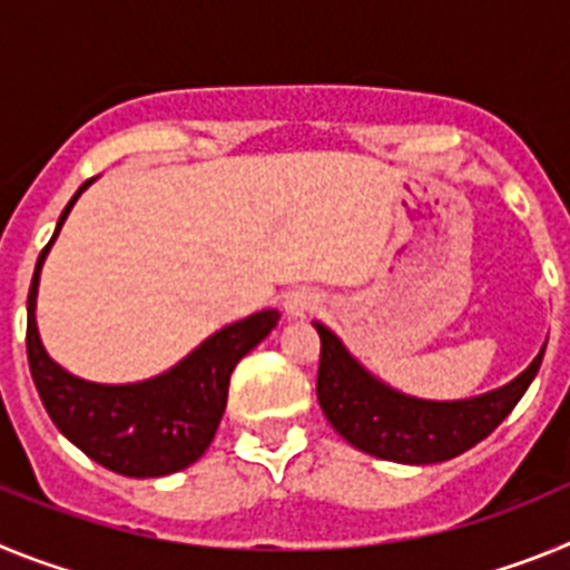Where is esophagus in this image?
I'll return each mask as SVG.
<instances>
[{
  "instance_id": "1",
  "label": "esophagus",
  "mask_w": 570,
  "mask_h": 570,
  "mask_svg": "<svg viewBox=\"0 0 570 570\" xmlns=\"http://www.w3.org/2000/svg\"><path fill=\"white\" fill-rule=\"evenodd\" d=\"M316 294L308 288L302 291H294V294L288 296V302H285V311H288V316H308L311 311L316 308Z\"/></svg>"
}]
</instances>
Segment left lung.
Here are the masks:
<instances>
[{
	"mask_svg": "<svg viewBox=\"0 0 570 570\" xmlns=\"http://www.w3.org/2000/svg\"><path fill=\"white\" fill-rule=\"evenodd\" d=\"M320 334L316 400L336 434L371 456L431 465L465 454L511 414L542 365L540 356L500 391L462 402H428L391 391L347 354L328 328Z\"/></svg>",
	"mask_w": 570,
	"mask_h": 570,
	"instance_id": "left-lung-1",
	"label": "left lung"
}]
</instances>
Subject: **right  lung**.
Wrapping results in <instances>:
<instances>
[{
	"instance_id": "right-lung-1",
	"label": "right lung",
	"mask_w": 570,
	"mask_h": 570,
	"mask_svg": "<svg viewBox=\"0 0 570 570\" xmlns=\"http://www.w3.org/2000/svg\"><path fill=\"white\" fill-rule=\"evenodd\" d=\"M77 190L59 225L37 259L28 291V365L42 405L53 425L79 451L102 468L122 476H165L183 471L208 451L228 402V382L236 362L254 351L274 331L279 314L259 311L248 320L216 331L210 340L185 356L168 374L136 385H97L70 376L45 354L37 331V288L45 254L57 239L70 208L85 188Z\"/></svg>"
}]
</instances>
